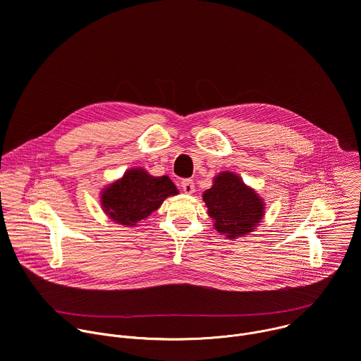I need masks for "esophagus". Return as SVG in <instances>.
<instances>
[{
	"instance_id": "obj_1",
	"label": "esophagus",
	"mask_w": 361,
	"mask_h": 361,
	"mask_svg": "<svg viewBox=\"0 0 361 361\" xmlns=\"http://www.w3.org/2000/svg\"><path fill=\"white\" fill-rule=\"evenodd\" d=\"M181 187H183V191H184L185 194L194 192V181L190 180V178L183 180V181H181Z\"/></svg>"
}]
</instances>
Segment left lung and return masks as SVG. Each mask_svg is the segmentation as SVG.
Returning a JSON list of instances; mask_svg holds the SVG:
<instances>
[{
  "instance_id": "obj_1",
  "label": "left lung",
  "mask_w": 361,
  "mask_h": 361,
  "mask_svg": "<svg viewBox=\"0 0 361 361\" xmlns=\"http://www.w3.org/2000/svg\"><path fill=\"white\" fill-rule=\"evenodd\" d=\"M202 200L214 228L228 240L254 231L264 216L263 198L230 171L214 177L213 187L204 191Z\"/></svg>"
}]
</instances>
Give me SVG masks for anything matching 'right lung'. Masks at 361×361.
I'll return each mask as SVG.
<instances>
[{"label": "right lung", "mask_w": 361, "mask_h": 361, "mask_svg": "<svg viewBox=\"0 0 361 361\" xmlns=\"http://www.w3.org/2000/svg\"><path fill=\"white\" fill-rule=\"evenodd\" d=\"M176 194L178 190L167 176L154 177L144 169H131L101 191V205L117 224L135 227L156 212L167 197Z\"/></svg>", "instance_id": "right-lung-1"}]
</instances>
